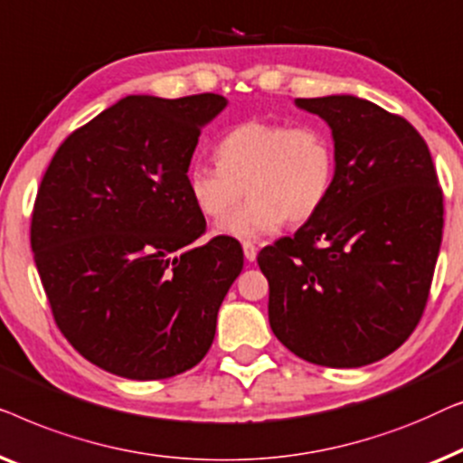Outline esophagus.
Wrapping results in <instances>:
<instances>
[{"label": "esophagus", "mask_w": 463, "mask_h": 463, "mask_svg": "<svg viewBox=\"0 0 463 463\" xmlns=\"http://www.w3.org/2000/svg\"><path fill=\"white\" fill-rule=\"evenodd\" d=\"M243 256H245L247 262H253V260H256V256H258L256 245L250 243V241H245V243H243Z\"/></svg>", "instance_id": "obj_1"}]
</instances>
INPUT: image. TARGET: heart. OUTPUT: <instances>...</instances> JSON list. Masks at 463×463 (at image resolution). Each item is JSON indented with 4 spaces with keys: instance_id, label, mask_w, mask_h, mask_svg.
<instances>
[{
    "instance_id": "1",
    "label": "heart",
    "mask_w": 463,
    "mask_h": 463,
    "mask_svg": "<svg viewBox=\"0 0 463 463\" xmlns=\"http://www.w3.org/2000/svg\"><path fill=\"white\" fill-rule=\"evenodd\" d=\"M218 165H191L188 194L207 218H224L243 197L250 201L218 224L234 239H258L289 220L302 224L321 210L335 178V146L323 128L247 119L218 142Z\"/></svg>"
}]
</instances>
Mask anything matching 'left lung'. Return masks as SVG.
<instances>
[{"instance_id": "left-lung-1", "label": "left lung", "mask_w": 463, "mask_h": 463, "mask_svg": "<svg viewBox=\"0 0 463 463\" xmlns=\"http://www.w3.org/2000/svg\"><path fill=\"white\" fill-rule=\"evenodd\" d=\"M331 128L335 178L294 237L258 256L272 334L299 359L363 367L424 315L442 241V191L411 123L350 94L296 99Z\"/></svg>"}]
</instances>
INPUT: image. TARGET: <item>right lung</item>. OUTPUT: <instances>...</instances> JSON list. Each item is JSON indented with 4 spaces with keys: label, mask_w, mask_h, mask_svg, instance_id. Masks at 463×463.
<instances>
[{
    "label": "right lung",
    "mask_w": 463,
    "mask_h": 463,
    "mask_svg": "<svg viewBox=\"0 0 463 463\" xmlns=\"http://www.w3.org/2000/svg\"><path fill=\"white\" fill-rule=\"evenodd\" d=\"M226 99L126 96L75 129L45 169L31 250L58 329L83 359L128 380L197 364L243 269L231 237L193 243L205 218L186 174Z\"/></svg>",
    "instance_id": "1"
}]
</instances>
